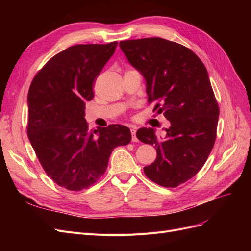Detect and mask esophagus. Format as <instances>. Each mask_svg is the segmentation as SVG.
Returning <instances> with one entry per match:
<instances>
[{"mask_svg": "<svg viewBox=\"0 0 251 251\" xmlns=\"http://www.w3.org/2000/svg\"><path fill=\"white\" fill-rule=\"evenodd\" d=\"M131 133H132V141L137 142L138 139H137V137H136V127L135 126H131Z\"/></svg>", "mask_w": 251, "mask_h": 251, "instance_id": "obj_1", "label": "esophagus"}]
</instances>
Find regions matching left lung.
Returning <instances> with one entry per match:
<instances>
[{"mask_svg": "<svg viewBox=\"0 0 251 251\" xmlns=\"http://www.w3.org/2000/svg\"><path fill=\"white\" fill-rule=\"evenodd\" d=\"M119 46L146 78L154 111L171 123L163 138L151 127L136 133L157 151L144 174L158 185L177 187L202 169L216 141L219 105L206 68L191 49L160 37L121 41Z\"/></svg>", "mask_w": 251, "mask_h": 251, "instance_id": "left-lung-1", "label": "left lung"}]
</instances>
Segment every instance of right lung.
Segmentation results:
<instances>
[{"label":"right lung","mask_w":251,"mask_h":251,"mask_svg":"<svg viewBox=\"0 0 251 251\" xmlns=\"http://www.w3.org/2000/svg\"><path fill=\"white\" fill-rule=\"evenodd\" d=\"M117 42L75 45L50 58L28 92L27 134L44 171L59 186L81 191L108 168L112 151L130 143V128L110 125L89 131L86 102Z\"/></svg>","instance_id":"right-lung-1"}]
</instances>
